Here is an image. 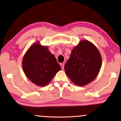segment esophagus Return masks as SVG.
Segmentation results:
<instances>
[{"label": "esophagus", "instance_id": "esophagus-1", "mask_svg": "<svg viewBox=\"0 0 121 121\" xmlns=\"http://www.w3.org/2000/svg\"><path fill=\"white\" fill-rule=\"evenodd\" d=\"M60 66H61V68L62 69H64V64H60Z\"/></svg>", "mask_w": 121, "mask_h": 121}]
</instances>
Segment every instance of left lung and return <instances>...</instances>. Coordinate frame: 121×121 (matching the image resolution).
Returning a JSON list of instances; mask_svg holds the SVG:
<instances>
[{
    "label": "left lung",
    "instance_id": "obj_1",
    "mask_svg": "<svg viewBox=\"0 0 121 121\" xmlns=\"http://www.w3.org/2000/svg\"><path fill=\"white\" fill-rule=\"evenodd\" d=\"M101 66V57L97 48L88 40H82L74 48L65 64V73L77 86L89 83L96 77Z\"/></svg>",
    "mask_w": 121,
    "mask_h": 121
}]
</instances>
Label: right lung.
<instances>
[{
  "instance_id": "right-lung-1",
  "label": "right lung",
  "mask_w": 121,
  "mask_h": 121,
  "mask_svg": "<svg viewBox=\"0 0 121 121\" xmlns=\"http://www.w3.org/2000/svg\"><path fill=\"white\" fill-rule=\"evenodd\" d=\"M24 72L28 79L39 86H44L61 69L54 55L47 47L37 43L30 47L22 60Z\"/></svg>"
}]
</instances>
